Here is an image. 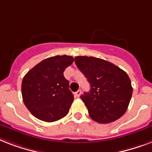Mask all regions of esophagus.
Returning <instances> with one entry per match:
<instances>
[{"mask_svg": "<svg viewBox=\"0 0 152 152\" xmlns=\"http://www.w3.org/2000/svg\"><path fill=\"white\" fill-rule=\"evenodd\" d=\"M81 93H82L81 90H78V91H76V97H77V98L80 97V95H81Z\"/></svg>", "mask_w": 152, "mask_h": 152, "instance_id": "esophagus-1", "label": "esophagus"}]
</instances>
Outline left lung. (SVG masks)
I'll return each instance as SVG.
<instances>
[{"mask_svg":"<svg viewBox=\"0 0 152 152\" xmlns=\"http://www.w3.org/2000/svg\"><path fill=\"white\" fill-rule=\"evenodd\" d=\"M75 62L91 84L90 91L80 98L91 119L107 124L124 115L132 95L127 73L113 63L97 57L78 56Z\"/></svg>","mask_w":152,"mask_h":152,"instance_id":"8db88e82","label":"left lung"}]
</instances>
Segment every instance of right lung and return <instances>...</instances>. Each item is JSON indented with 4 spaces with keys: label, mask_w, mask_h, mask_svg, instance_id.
Returning <instances> with one entry per match:
<instances>
[{
    "label": "right lung",
    "mask_w": 152,
    "mask_h": 152,
    "mask_svg": "<svg viewBox=\"0 0 152 152\" xmlns=\"http://www.w3.org/2000/svg\"><path fill=\"white\" fill-rule=\"evenodd\" d=\"M74 61L67 55L39 62L23 79L22 96L28 110L39 120L53 122L68 114L74 97L64 72Z\"/></svg>",
    "instance_id": "obj_1"
}]
</instances>
